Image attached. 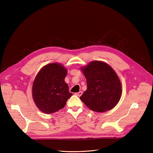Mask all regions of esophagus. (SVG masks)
I'll use <instances>...</instances> for the list:
<instances>
[{
  "mask_svg": "<svg viewBox=\"0 0 153 153\" xmlns=\"http://www.w3.org/2000/svg\"><path fill=\"white\" fill-rule=\"evenodd\" d=\"M82 91H79V92H78V93H76V95H77V97H81V96L82 95Z\"/></svg>",
  "mask_w": 153,
  "mask_h": 153,
  "instance_id": "1",
  "label": "esophagus"
}]
</instances>
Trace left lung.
Segmentation results:
<instances>
[{
	"label": "left lung",
	"instance_id": "1",
	"mask_svg": "<svg viewBox=\"0 0 153 153\" xmlns=\"http://www.w3.org/2000/svg\"><path fill=\"white\" fill-rule=\"evenodd\" d=\"M87 89L80 97L89 108L104 112L117 105L122 96L120 81L114 70L103 62L93 61L81 67Z\"/></svg>",
	"mask_w": 153,
	"mask_h": 153
}]
</instances>
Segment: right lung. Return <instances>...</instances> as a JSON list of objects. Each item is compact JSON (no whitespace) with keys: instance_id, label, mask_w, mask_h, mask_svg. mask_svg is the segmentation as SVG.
Masks as SVG:
<instances>
[{"instance_id":"obj_1","label":"right lung","mask_w":153,"mask_h":153,"mask_svg":"<svg viewBox=\"0 0 153 153\" xmlns=\"http://www.w3.org/2000/svg\"><path fill=\"white\" fill-rule=\"evenodd\" d=\"M67 71L63 65L52 63L44 66L33 82L32 96L38 108L51 114L63 108L72 94L64 79Z\"/></svg>"}]
</instances>
